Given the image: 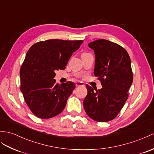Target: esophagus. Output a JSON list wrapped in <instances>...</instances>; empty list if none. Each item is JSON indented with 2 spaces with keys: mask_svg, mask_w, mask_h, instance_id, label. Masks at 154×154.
Wrapping results in <instances>:
<instances>
[{
  "mask_svg": "<svg viewBox=\"0 0 154 154\" xmlns=\"http://www.w3.org/2000/svg\"><path fill=\"white\" fill-rule=\"evenodd\" d=\"M76 87H82V86H84V84L82 82H78L76 83Z\"/></svg>",
  "mask_w": 154,
  "mask_h": 154,
  "instance_id": "1",
  "label": "esophagus"
}]
</instances>
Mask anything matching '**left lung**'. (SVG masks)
<instances>
[{
  "mask_svg": "<svg viewBox=\"0 0 154 154\" xmlns=\"http://www.w3.org/2000/svg\"><path fill=\"white\" fill-rule=\"evenodd\" d=\"M88 46L94 51V75L103 88L94 92L86 85L88 95L83 101L84 108L94 120L109 122L116 117L128 98L127 92L133 80L131 59L124 48L107 40L93 41Z\"/></svg>",
  "mask_w": 154,
  "mask_h": 154,
  "instance_id": "1",
  "label": "left lung"
}]
</instances>
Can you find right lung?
<instances>
[{
	"label": "right lung",
	"mask_w": 154,
	"mask_h": 154,
	"mask_svg": "<svg viewBox=\"0 0 154 154\" xmlns=\"http://www.w3.org/2000/svg\"><path fill=\"white\" fill-rule=\"evenodd\" d=\"M83 40L52 39L30 48L20 69V89L30 110L38 118L48 119L64 110L75 84H56L55 70L65 69Z\"/></svg>",
	"instance_id": "right-lung-1"
}]
</instances>
